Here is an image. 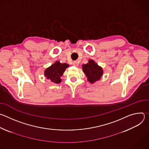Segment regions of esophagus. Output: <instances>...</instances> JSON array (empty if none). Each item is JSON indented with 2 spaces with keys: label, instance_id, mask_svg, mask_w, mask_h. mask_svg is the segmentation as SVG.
Returning <instances> with one entry per match:
<instances>
[{
  "label": "esophagus",
  "instance_id": "esophagus-1",
  "mask_svg": "<svg viewBox=\"0 0 149 149\" xmlns=\"http://www.w3.org/2000/svg\"><path fill=\"white\" fill-rule=\"evenodd\" d=\"M72 65H74V66H75V67H77L78 65V62L77 61H74L73 62H72Z\"/></svg>",
  "mask_w": 149,
  "mask_h": 149
}]
</instances>
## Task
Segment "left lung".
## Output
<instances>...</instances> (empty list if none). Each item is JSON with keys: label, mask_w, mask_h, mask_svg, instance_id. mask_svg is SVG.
Listing matches in <instances>:
<instances>
[{"label": "left lung", "mask_w": 149, "mask_h": 149, "mask_svg": "<svg viewBox=\"0 0 149 149\" xmlns=\"http://www.w3.org/2000/svg\"><path fill=\"white\" fill-rule=\"evenodd\" d=\"M82 70L86 75L88 81L93 83L99 80L102 75V69L93 60H90L87 64L82 65Z\"/></svg>", "instance_id": "left-lung-1"}]
</instances>
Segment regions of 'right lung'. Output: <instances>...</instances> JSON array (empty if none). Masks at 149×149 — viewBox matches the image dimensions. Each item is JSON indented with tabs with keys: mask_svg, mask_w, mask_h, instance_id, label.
Returning a JSON list of instances; mask_svg holds the SVG:
<instances>
[{
	"mask_svg": "<svg viewBox=\"0 0 149 149\" xmlns=\"http://www.w3.org/2000/svg\"><path fill=\"white\" fill-rule=\"evenodd\" d=\"M68 67L69 65L67 63H61L57 61L45 71V76L52 82L58 84L61 82L60 78Z\"/></svg>",
	"mask_w": 149,
	"mask_h": 149,
	"instance_id": "obj_1",
	"label": "right lung"
}]
</instances>
